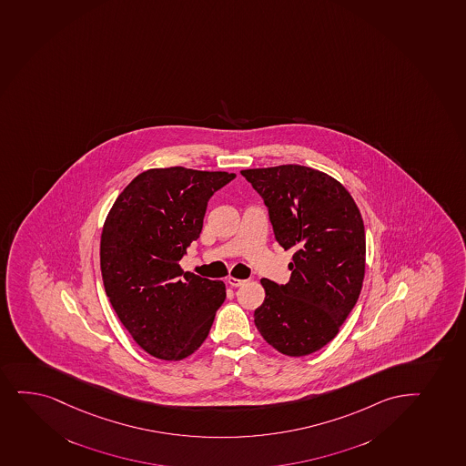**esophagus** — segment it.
Here are the masks:
<instances>
[{
    "label": "esophagus",
    "mask_w": 466,
    "mask_h": 466,
    "mask_svg": "<svg viewBox=\"0 0 466 466\" xmlns=\"http://www.w3.org/2000/svg\"><path fill=\"white\" fill-rule=\"evenodd\" d=\"M246 280H241V279H236V278H232V276H230V278H228V283H229L230 287H241V285H243V283H245Z\"/></svg>",
    "instance_id": "obj_1"
}]
</instances>
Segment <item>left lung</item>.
<instances>
[{
    "label": "left lung",
    "instance_id": "left-lung-1",
    "mask_svg": "<svg viewBox=\"0 0 466 466\" xmlns=\"http://www.w3.org/2000/svg\"><path fill=\"white\" fill-rule=\"evenodd\" d=\"M268 208L274 236L293 249L289 282L262 279L254 311L263 339L305 356L333 339L356 305L366 271V232L349 190L327 173L298 164L241 170Z\"/></svg>",
    "mask_w": 466,
    "mask_h": 466
}]
</instances>
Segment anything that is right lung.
Listing matches in <instances>:
<instances>
[{
    "label": "right lung",
    "instance_id": "obj_1",
    "mask_svg": "<svg viewBox=\"0 0 466 466\" xmlns=\"http://www.w3.org/2000/svg\"><path fill=\"white\" fill-rule=\"evenodd\" d=\"M234 178L150 168L106 215L100 237L105 293L131 338L155 358L179 361L198 350L225 302V283L184 272L179 260L201 234L210 197Z\"/></svg>",
    "mask_w": 466,
    "mask_h": 466
}]
</instances>
